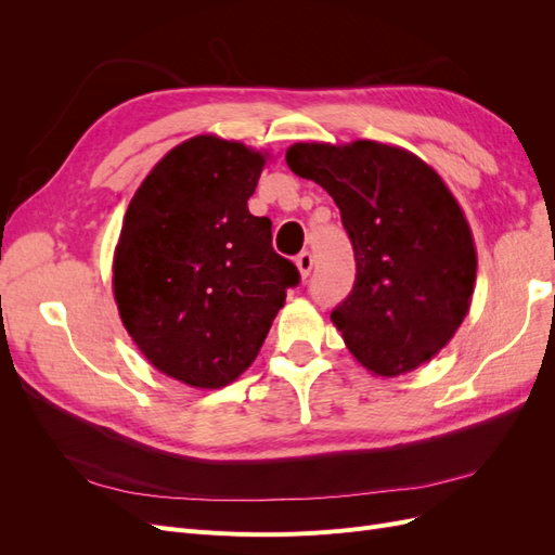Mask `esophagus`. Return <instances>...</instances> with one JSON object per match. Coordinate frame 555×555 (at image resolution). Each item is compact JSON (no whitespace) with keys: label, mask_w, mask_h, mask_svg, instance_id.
Wrapping results in <instances>:
<instances>
[{"label":"esophagus","mask_w":555,"mask_h":555,"mask_svg":"<svg viewBox=\"0 0 555 555\" xmlns=\"http://www.w3.org/2000/svg\"><path fill=\"white\" fill-rule=\"evenodd\" d=\"M312 263H314V259H312V255H310L308 249H306V251H300V255L296 257V266H298V271H300V275H304V278H308V275H310V271H312Z\"/></svg>","instance_id":"esophagus-1"}]
</instances>
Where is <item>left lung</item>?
<instances>
[{"label":"left lung","mask_w":555,"mask_h":555,"mask_svg":"<svg viewBox=\"0 0 555 555\" xmlns=\"http://www.w3.org/2000/svg\"><path fill=\"white\" fill-rule=\"evenodd\" d=\"M289 169L333 196L357 280L331 319L382 377L410 373L451 340L475 292L477 251L456 198L408 150L375 141L296 143Z\"/></svg>","instance_id":"1"}]
</instances>
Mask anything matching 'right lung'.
<instances>
[{
    "instance_id": "1",
    "label": "right lung",
    "mask_w": 555,
    "mask_h": 555,
    "mask_svg": "<svg viewBox=\"0 0 555 555\" xmlns=\"http://www.w3.org/2000/svg\"><path fill=\"white\" fill-rule=\"evenodd\" d=\"M263 157L196 137L166 155L133 194L115 247L113 292L125 328L157 371L220 389L257 359L298 268L255 217Z\"/></svg>"
}]
</instances>
